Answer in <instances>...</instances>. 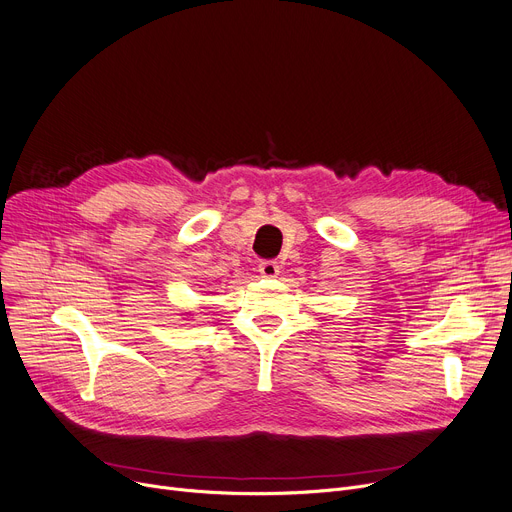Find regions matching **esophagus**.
Returning a JSON list of instances; mask_svg holds the SVG:
<instances>
[{
	"label": "esophagus",
	"instance_id": "1",
	"mask_svg": "<svg viewBox=\"0 0 512 512\" xmlns=\"http://www.w3.org/2000/svg\"><path fill=\"white\" fill-rule=\"evenodd\" d=\"M259 274H261L263 278H267V280L278 278L280 265H278L276 261H261V263H259Z\"/></svg>",
	"mask_w": 512,
	"mask_h": 512
}]
</instances>
